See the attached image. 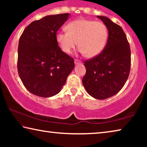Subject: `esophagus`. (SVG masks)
Segmentation results:
<instances>
[{"instance_id":"34e87169","label":"esophagus","mask_w":147,"mask_h":147,"mask_svg":"<svg viewBox=\"0 0 147 147\" xmlns=\"http://www.w3.org/2000/svg\"><path fill=\"white\" fill-rule=\"evenodd\" d=\"M74 63H75L76 65H78V64H80V61L78 60V59H74Z\"/></svg>"}]
</instances>
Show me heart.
<instances>
[{"label": "heart", "mask_w": 147, "mask_h": 147, "mask_svg": "<svg viewBox=\"0 0 147 147\" xmlns=\"http://www.w3.org/2000/svg\"><path fill=\"white\" fill-rule=\"evenodd\" d=\"M66 28L67 32L56 34V41L64 53H70L77 41L78 51L88 58L97 56L105 47L108 30L102 22L80 19L69 23Z\"/></svg>", "instance_id": "obj_1"}]
</instances>
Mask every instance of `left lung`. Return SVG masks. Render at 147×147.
Wrapping results in <instances>:
<instances>
[{"label": "left lung", "mask_w": 147, "mask_h": 147, "mask_svg": "<svg viewBox=\"0 0 147 147\" xmlns=\"http://www.w3.org/2000/svg\"><path fill=\"white\" fill-rule=\"evenodd\" d=\"M97 17L108 29V42L98 56L84 62L86 73L82 83L89 94L103 100L115 95L125 84L130 73L131 54L123 28L108 17Z\"/></svg>", "instance_id": "left-lung-1"}]
</instances>
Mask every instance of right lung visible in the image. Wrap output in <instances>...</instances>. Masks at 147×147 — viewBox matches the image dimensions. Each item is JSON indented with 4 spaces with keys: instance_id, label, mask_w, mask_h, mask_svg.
I'll return each instance as SVG.
<instances>
[{
    "instance_id": "right-lung-1",
    "label": "right lung",
    "mask_w": 147,
    "mask_h": 147,
    "mask_svg": "<svg viewBox=\"0 0 147 147\" xmlns=\"http://www.w3.org/2000/svg\"><path fill=\"white\" fill-rule=\"evenodd\" d=\"M69 16L51 15L33 21L19 39V75L24 87L35 95H56L74 67L73 58L61 51L56 41L57 31Z\"/></svg>"
}]
</instances>
